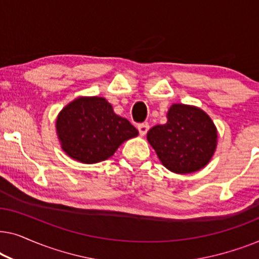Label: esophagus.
<instances>
[{
  "label": "esophagus",
  "mask_w": 259,
  "mask_h": 259,
  "mask_svg": "<svg viewBox=\"0 0 259 259\" xmlns=\"http://www.w3.org/2000/svg\"><path fill=\"white\" fill-rule=\"evenodd\" d=\"M148 128H150V125H148V123H140V125L138 126V130H139V133L141 137H144L145 134L147 133Z\"/></svg>",
  "instance_id": "34e87169"
}]
</instances>
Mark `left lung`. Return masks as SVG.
Segmentation results:
<instances>
[{"label":"left lung","instance_id":"8db88e82","mask_svg":"<svg viewBox=\"0 0 259 259\" xmlns=\"http://www.w3.org/2000/svg\"><path fill=\"white\" fill-rule=\"evenodd\" d=\"M217 128L196 106L173 104L167 122L148 131L147 140L159 160L171 172L192 173L205 167L217 147Z\"/></svg>","mask_w":259,"mask_h":259}]
</instances>
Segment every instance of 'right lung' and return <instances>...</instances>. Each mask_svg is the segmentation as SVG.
<instances>
[{"label":"right lung","mask_w":259,"mask_h":259,"mask_svg":"<svg viewBox=\"0 0 259 259\" xmlns=\"http://www.w3.org/2000/svg\"><path fill=\"white\" fill-rule=\"evenodd\" d=\"M56 133L66 154L83 164L106 160L123 141L139 134L100 97H81L69 102L59 113Z\"/></svg>","instance_id":"add662e5"}]
</instances>
